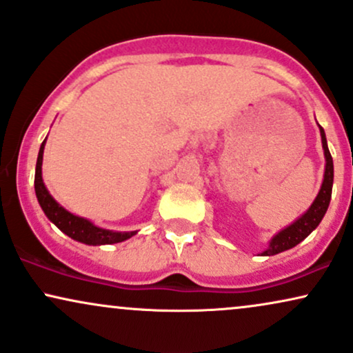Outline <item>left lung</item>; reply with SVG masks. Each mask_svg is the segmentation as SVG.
<instances>
[{"mask_svg":"<svg viewBox=\"0 0 353 353\" xmlns=\"http://www.w3.org/2000/svg\"><path fill=\"white\" fill-rule=\"evenodd\" d=\"M321 132V141H323V149H324V157H325V168H324V180L323 185H321L319 193L310 210L304 212L303 216H299L294 223L286 225L285 229H281L280 232H276L275 236L270 239L268 247L262 252L263 256L276 255L280 252L293 249L294 245H298L299 242H303L310 234L314 230L317 225H319L321 221L327 211L330 196H332V183H334V162L332 157H330L329 147H327V139H325L324 129L319 125Z\"/></svg>","mask_w":353,"mask_h":353,"instance_id":"1","label":"left lung"}]
</instances>
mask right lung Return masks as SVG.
Here are the masks:
<instances>
[{"label": "right lung", "instance_id": "add662e5", "mask_svg": "<svg viewBox=\"0 0 353 353\" xmlns=\"http://www.w3.org/2000/svg\"><path fill=\"white\" fill-rule=\"evenodd\" d=\"M46 141L42 142L41 149H39L36 178H34V190H36L37 201L41 204L43 214L49 217L50 223H54L57 228L62 230L63 234H67L68 237H72L73 241L86 243V245H108V243L124 242L132 236H136L137 230H130V232H116V230L98 228V225H94L90 219L73 214V212L65 210L62 204L55 201L42 180V159L43 149H46Z\"/></svg>", "mask_w": 353, "mask_h": 353}]
</instances>
